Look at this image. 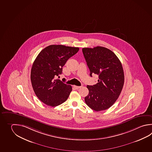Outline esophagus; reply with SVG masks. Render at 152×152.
<instances>
[{
    "instance_id": "1",
    "label": "esophagus",
    "mask_w": 152,
    "mask_h": 152,
    "mask_svg": "<svg viewBox=\"0 0 152 152\" xmlns=\"http://www.w3.org/2000/svg\"><path fill=\"white\" fill-rule=\"evenodd\" d=\"M81 87H80V86H74V88L75 89H80Z\"/></svg>"
}]
</instances>
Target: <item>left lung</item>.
I'll return each instance as SVG.
<instances>
[{
  "label": "left lung",
  "instance_id": "left-lung-1",
  "mask_svg": "<svg viewBox=\"0 0 152 152\" xmlns=\"http://www.w3.org/2000/svg\"><path fill=\"white\" fill-rule=\"evenodd\" d=\"M90 76H99L98 83L87 86L85 102L96 112L110 108L120 96L124 84V72L120 61L110 50L102 47L82 49Z\"/></svg>",
  "mask_w": 152,
  "mask_h": 152
}]
</instances>
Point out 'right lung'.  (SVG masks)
Here are the masks:
<instances>
[{"label":"right lung","instance_id":"add662e5","mask_svg":"<svg viewBox=\"0 0 152 152\" xmlns=\"http://www.w3.org/2000/svg\"><path fill=\"white\" fill-rule=\"evenodd\" d=\"M78 48L63 45H51L45 48L34 60L31 71V81L34 93L45 104L56 107L64 102L72 87L56 76L62 73V68Z\"/></svg>","mask_w":152,"mask_h":152}]
</instances>
